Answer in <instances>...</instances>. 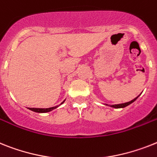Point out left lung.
<instances>
[{
    "mask_svg": "<svg viewBox=\"0 0 157 157\" xmlns=\"http://www.w3.org/2000/svg\"><path fill=\"white\" fill-rule=\"evenodd\" d=\"M140 95L138 96V97H136V98H134L133 100H132L131 101H128V102H126V103H123V104H118V105H107V104H105L106 105H108V106H110V107L112 108H115V109H121V108H124L126 107V106H128V105H131L132 103H133L134 101L136 100V99L138 98V97H140Z\"/></svg>",
    "mask_w": 157,
    "mask_h": 157,
    "instance_id": "left-lung-1",
    "label": "left lung"
}]
</instances>
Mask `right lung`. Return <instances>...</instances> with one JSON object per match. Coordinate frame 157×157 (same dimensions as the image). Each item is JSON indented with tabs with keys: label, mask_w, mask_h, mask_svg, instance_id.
<instances>
[{
	"label": "right lung",
	"mask_w": 157,
	"mask_h": 157,
	"mask_svg": "<svg viewBox=\"0 0 157 157\" xmlns=\"http://www.w3.org/2000/svg\"><path fill=\"white\" fill-rule=\"evenodd\" d=\"M64 101H65V100H64V101H63L62 103L60 104V105H62V104L64 103ZM57 107H58V106H55V107H52V108H48V109H39V108H29V110H31V111H33V112H35V113H48V112L52 111L53 109H56V108H57Z\"/></svg>",
	"instance_id": "1"
}]
</instances>
